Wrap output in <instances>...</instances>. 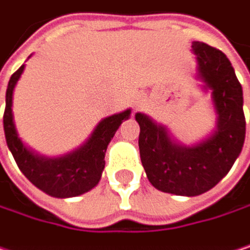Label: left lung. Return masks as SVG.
I'll list each match as a JSON object with an SVG mask.
<instances>
[{"label": "left lung", "instance_id": "8db88e82", "mask_svg": "<svg viewBox=\"0 0 250 250\" xmlns=\"http://www.w3.org/2000/svg\"><path fill=\"white\" fill-rule=\"evenodd\" d=\"M198 77L211 90L217 129L205 141L184 147L172 141L165 126L137 113L140 157L150 184L159 190L195 196L214 188L239 157L246 134L243 91L229 58L204 42L192 43Z\"/></svg>", "mask_w": 250, "mask_h": 250}]
</instances>
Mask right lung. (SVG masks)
I'll use <instances>...</instances> for the list:
<instances>
[{
	"mask_svg": "<svg viewBox=\"0 0 250 250\" xmlns=\"http://www.w3.org/2000/svg\"><path fill=\"white\" fill-rule=\"evenodd\" d=\"M24 65H21L10 78L5 93L4 132L7 146L23 175L41 190L51 196L68 198L81 195L96 187L104 169V153L116 129L128 119L131 110L112 115L103 119L91 137L75 151L58 157L46 159L33 154L20 141L13 121V91Z\"/></svg>",
	"mask_w": 250,
	"mask_h": 250,
	"instance_id": "1",
	"label": "right lung"
}]
</instances>
